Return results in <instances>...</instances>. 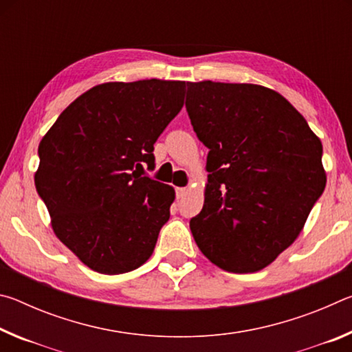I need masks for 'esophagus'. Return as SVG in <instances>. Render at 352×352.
Here are the masks:
<instances>
[{
  "mask_svg": "<svg viewBox=\"0 0 352 352\" xmlns=\"http://www.w3.org/2000/svg\"><path fill=\"white\" fill-rule=\"evenodd\" d=\"M186 188H175V195H177V199H183L184 195H186Z\"/></svg>",
  "mask_w": 352,
  "mask_h": 352,
  "instance_id": "esophagus-1",
  "label": "esophagus"
}]
</instances>
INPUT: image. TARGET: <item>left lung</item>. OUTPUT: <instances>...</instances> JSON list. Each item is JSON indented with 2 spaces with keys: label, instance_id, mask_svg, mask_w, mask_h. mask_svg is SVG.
Listing matches in <instances>:
<instances>
[{
  "label": "left lung",
  "instance_id": "left-lung-1",
  "mask_svg": "<svg viewBox=\"0 0 352 352\" xmlns=\"http://www.w3.org/2000/svg\"><path fill=\"white\" fill-rule=\"evenodd\" d=\"M186 111L210 148L205 205L189 222L195 243L226 272L264 269L323 194L321 141L287 99L253 83L188 82Z\"/></svg>",
  "mask_w": 352,
  "mask_h": 352
}]
</instances>
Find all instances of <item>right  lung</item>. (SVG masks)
<instances>
[{
  "label": "right lung",
  "mask_w": 352,
  "mask_h": 352,
  "mask_svg": "<svg viewBox=\"0 0 352 352\" xmlns=\"http://www.w3.org/2000/svg\"><path fill=\"white\" fill-rule=\"evenodd\" d=\"M184 88L158 79L96 85L40 141L35 188L56 236L91 270L119 275L151 258L175 190L146 170Z\"/></svg>",
  "instance_id": "obj_1"
}]
</instances>
